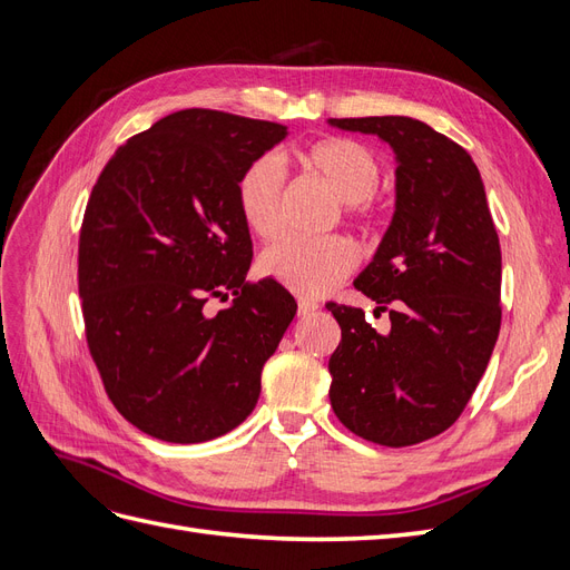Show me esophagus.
Here are the masks:
<instances>
[{
  "instance_id": "1",
  "label": "esophagus",
  "mask_w": 570,
  "mask_h": 570,
  "mask_svg": "<svg viewBox=\"0 0 570 570\" xmlns=\"http://www.w3.org/2000/svg\"><path fill=\"white\" fill-rule=\"evenodd\" d=\"M316 312H318V302L306 299V297H299V299H297V314H299L302 318L314 316Z\"/></svg>"
}]
</instances>
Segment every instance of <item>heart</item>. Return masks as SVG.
Listing matches in <instances>:
<instances>
[{"instance_id": "1", "label": "heart", "mask_w": 570, "mask_h": 570, "mask_svg": "<svg viewBox=\"0 0 570 570\" xmlns=\"http://www.w3.org/2000/svg\"><path fill=\"white\" fill-rule=\"evenodd\" d=\"M297 161L342 199V212L361 228H375L385 218L377 195L385 164L377 151L352 137H327L295 151ZM245 226L262 239L278 237L285 209V170L273 154L245 166L235 187ZM356 266V249L347 237L283 239L262 256V273L297 295L318 297L342 283Z\"/></svg>"}]
</instances>
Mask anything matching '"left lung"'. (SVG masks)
Wrapping results in <instances>:
<instances>
[{
    "instance_id": "left-lung-1",
    "label": "left lung",
    "mask_w": 570,
    "mask_h": 570,
    "mask_svg": "<svg viewBox=\"0 0 570 570\" xmlns=\"http://www.w3.org/2000/svg\"><path fill=\"white\" fill-rule=\"evenodd\" d=\"M396 154V209L354 281L390 312L381 335L364 308L325 304L342 340L331 404L354 435L411 446L444 433L469 404L502 325V249L471 154L409 116L331 118Z\"/></svg>"
}]
</instances>
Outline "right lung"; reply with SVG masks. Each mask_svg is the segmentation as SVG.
<instances>
[{
  "label": "right lung",
  "instance_id": "right-lung-1",
  "mask_svg": "<svg viewBox=\"0 0 570 570\" xmlns=\"http://www.w3.org/2000/svg\"><path fill=\"white\" fill-rule=\"evenodd\" d=\"M287 135L271 120L185 109L120 145L85 206L78 292L85 337L120 416L176 444L226 435L297 314L289 292L247 283L252 237L235 187ZM234 302L218 315L212 296Z\"/></svg>",
  "mask_w": 570,
  "mask_h": 570
}]
</instances>
